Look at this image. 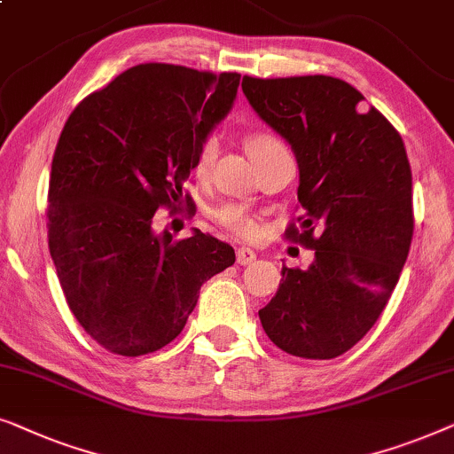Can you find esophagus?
<instances>
[{
	"label": "esophagus",
	"mask_w": 454,
	"mask_h": 454,
	"mask_svg": "<svg viewBox=\"0 0 454 454\" xmlns=\"http://www.w3.org/2000/svg\"><path fill=\"white\" fill-rule=\"evenodd\" d=\"M235 258H238V264L241 266H247L252 262H256V252L252 250V247H238V252H235Z\"/></svg>",
	"instance_id": "1"
}]
</instances>
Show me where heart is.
Listing matches in <instances>:
<instances>
[{
    "label": "heart",
    "mask_w": 454,
    "mask_h": 454,
    "mask_svg": "<svg viewBox=\"0 0 454 454\" xmlns=\"http://www.w3.org/2000/svg\"><path fill=\"white\" fill-rule=\"evenodd\" d=\"M277 148H281V145L269 134H254L250 136V140H247V153H250L254 163L266 157L269 153L277 151ZM216 153H219V138L213 134L208 136V138H204L200 148H198L194 167L198 177L207 176L208 169L215 163ZM215 216L229 229V231L238 233L241 238H252V235L256 233V223H254L252 216L247 215V210L244 207H239V204H225V207L216 210Z\"/></svg>",
    "instance_id": "heart-1"
}]
</instances>
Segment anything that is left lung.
I'll return each instance as SVG.
<instances>
[{"mask_svg": "<svg viewBox=\"0 0 454 454\" xmlns=\"http://www.w3.org/2000/svg\"><path fill=\"white\" fill-rule=\"evenodd\" d=\"M241 89L295 154L303 216L287 235L316 250L308 269L283 264L260 322L278 349L333 359L374 326L405 266L413 235L405 145L339 78L244 76Z\"/></svg>", "mask_w": 454, "mask_h": 454, "instance_id": "obj_1", "label": "left lung"}]
</instances>
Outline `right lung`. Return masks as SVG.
<instances>
[{"label":"right lung","mask_w":454,"mask_h":454,"mask_svg":"<svg viewBox=\"0 0 454 454\" xmlns=\"http://www.w3.org/2000/svg\"><path fill=\"white\" fill-rule=\"evenodd\" d=\"M239 74L140 64L92 92L61 129L49 179V252L72 314L117 356L171 343L233 247L194 229L173 241L159 207L184 198L198 148L225 120ZM188 198V196H185Z\"/></svg>","instance_id":"obj_1"}]
</instances>
